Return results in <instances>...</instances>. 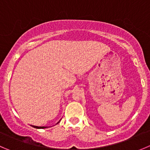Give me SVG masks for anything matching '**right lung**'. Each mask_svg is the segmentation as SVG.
<instances>
[{
    "mask_svg": "<svg viewBox=\"0 0 150 150\" xmlns=\"http://www.w3.org/2000/svg\"><path fill=\"white\" fill-rule=\"evenodd\" d=\"M60 121H61V120H60ZM60 121H58V122L57 123V124H58V123L60 122ZM32 127H34V128H36V129H44V128H47V127H37V126H33V125H32Z\"/></svg>",
    "mask_w": 150,
    "mask_h": 150,
    "instance_id": "right-lung-1",
    "label": "right lung"
}]
</instances>
